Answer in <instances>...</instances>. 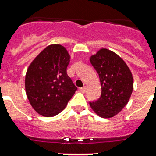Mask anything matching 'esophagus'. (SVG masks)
Wrapping results in <instances>:
<instances>
[{
	"instance_id": "esophagus-1",
	"label": "esophagus",
	"mask_w": 156,
	"mask_h": 156,
	"mask_svg": "<svg viewBox=\"0 0 156 156\" xmlns=\"http://www.w3.org/2000/svg\"><path fill=\"white\" fill-rule=\"evenodd\" d=\"M86 90H87V88H86V87H83V88H80V91L82 92V93H85V92H86Z\"/></svg>"
}]
</instances>
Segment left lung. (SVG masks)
<instances>
[{"label":"left lung","mask_w":156,"mask_h":156,"mask_svg":"<svg viewBox=\"0 0 156 156\" xmlns=\"http://www.w3.org/2000/svg\"><path fill=\"white\" fill-rule=\"evenodd\" d=\"M101 84V96L90 102V107L99 117L112 118L125 107L134 88L130 69L122 58L107 48L99 49L89 58Z\"/></svg>","instance_id":"1"}]
</instances>
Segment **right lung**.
I'll use <instances>...</instances> for the list:
<instances>
[{"label": "right lung", "mask_w": 156, "mask_h": 156, "mask_svg": "<svg viewBox=\"0 0 156 156\" xmlns=\"http://www.w3.org/2000/svg\"><path fill=\"white\" fill-rule=\"evenodd\" d=\"M69 62L70 55L63 46L51 44L29 65L25 78L26 94L39 115L45 117L58 115L77 91L67 74Z\"/></svg>", "instance_id": "right-lung-1"}]
</instances>
